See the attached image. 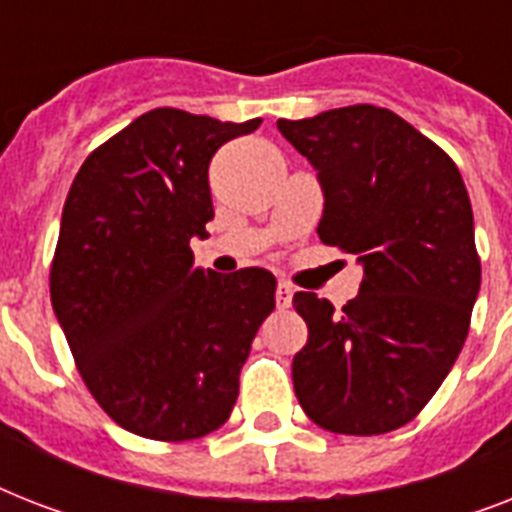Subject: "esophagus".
I'll use <instances>...</instances> for the list:
<instances>
[{
	"instance_id": "obj_1",
	"label": "esophagus",
	"mask_w": 512,
	"mask_h": 512,
	"mask_svg": "<svg viewBox=\"0 0 512 512\" xmlns=\"http://www.w3.org/2000/svg\"><path fill=\"white\" fill-rule=\"evenodd\" d=\"M292 297H295V287L287 284V281H279V287H276V305H279L281 311L292 305Z\"/></svg>"
}]
</instances>
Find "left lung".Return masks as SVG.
Wrapping results in <instances>:
<instances>
[{"label":"left lung","mask_w":512,"mask_h":512,"mask_svg":"<svg viewBox=\"0 0 512 512\" xmlns=\"http://www.w3.org/2000/svg\"><path fill=\"white\" fill-rule=\"evenodd\" d=\"M276 127L319 177L321 241L364 268L342 311L313 292L292 300L308 324L292 361L297 401L332 433H390L420 414L468 337L481 289L468 188L388 108H332Z\"/></svg>","instance_id":"left-lung-1"}]
</instances>
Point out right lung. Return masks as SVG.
Segmentation results:
<instances>
[{
  "label": "right lung",
  "mask_w": 512,
  "mask_h": 512,
  "mask_svg": "<svg viewBox=\"0 0 512 512\" xmlns=\"http://www.w3.org/2000/svg\"><path fill=\"white\" fill-rule=\"evenodd\" d=\"M260 119L233 124L154 108L87 156L60 217L52 311L84 385L135 436L191 441L217 430L276 279L193 265L215 217L209 162Z\"/></svg>",
  "instance_id": "1"
}]
</instances>
